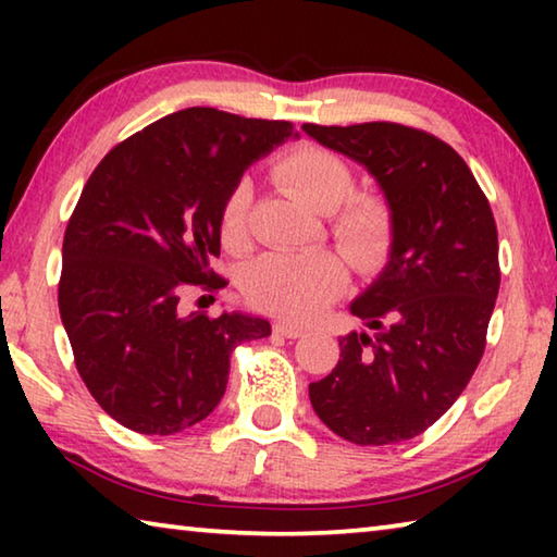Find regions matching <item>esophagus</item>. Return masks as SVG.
Here are the masks:
<instances>
[{"instance_id": "1", "label": "esophagus", "mask_w": 557, "mask_h": 557, "mask_svg": "<svg viewBox=\"0 0 557 557\" xmlns=\"http://www.w3.org/2000/svg\"><path fill=\"white\" fill-rule=\"evenodd\" d=\"M272 332L280 334V336H285V338H299V336H305V329L292 326V324H285V322H280V324L272 326Z\"/></svg>"}]
</instances>
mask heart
Masks as SVG:
<instances>
[{
    "label": "heart",
    "instance_id": "heart-1",
    "mask_svg": "<svg viewBox=\"0 0 557 557\" xmlns=\"http://www.w3.org/2000/svg\"><path fill=\"white\" fill-rule=\"evenodd\" d=\"M277 182L319 213H332V235L358 270L371 272L391 256L395 213L381 194H354L356 176L342 157L324 147L299 145L272 164ZM252 182L240 178L221 206L219 231L225 248L250 240ZM348 272L334 252H268L243 272L250 305L292 322H305L342 295Z\"/></svg>",
    "mask_w": 557,
    "mask_h": 557
}]
</instances>
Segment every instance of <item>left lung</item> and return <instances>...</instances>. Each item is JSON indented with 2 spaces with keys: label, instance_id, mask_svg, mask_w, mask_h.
<instances>
[{
  "label": "left lung",
  "instance_id": "8db88e82",
  "mask_svg": "<svg viewBox=\"0 0 557 557\" xmlns=\"http://www.w3.org/2000/svg\"><path fill=\"white\" fill-rule=\"evenodd\" d=\"M363 164L395 213L379 280L351 301L375 336L338 338L342 358L309 383L324 425L354 445H395L437 422L484 356L498 282V235L465 159L430 132L398 122L301 125Z\"/></svg>",
  "mask_w": 557,
  "mask_h": 557
}]
</instances>
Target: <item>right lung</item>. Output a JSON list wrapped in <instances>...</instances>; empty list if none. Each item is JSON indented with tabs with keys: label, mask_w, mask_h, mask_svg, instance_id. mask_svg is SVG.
<instances>
[{
	"label": "right lung",
	"mask_w": 557,
	"mask_h": 557,
	"mask_svg": "<svg viewBox=\"0 0 557 557\" xmlns=\"http://www.w3.org/2000/svg\"><path fill=\"white\" fill-rule=\"evenodd\" d=\"M295 135L285 120L186 108L102 157L63 235L61 322L75 369L112 420L174 435L209 418L235 346L270 334L260 317L182 314L178 297L228 285L221 206L245 169Z\"/></svg>",
	"instance_id": "right-lung-1"
}]
</instances>
